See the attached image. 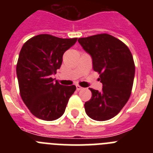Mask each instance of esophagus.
I'll use <instances>...</instances> for the list:
<instances>
[{"label": "esophagus", "mask_w": 153, "mask_h": 153, "mask_svg": "<svg viewBox=\"0 0 153 153\" xmlns=\"http://www.w3.org/2000/svg\"><path fill=\"white\" fill-rule=\"evenodd\" d=\"M82 89H83V87H81V86H79V85H77V86H76V90H81Z\"/></svg>", "instance_id": "esophagus-1"}]
</instances>
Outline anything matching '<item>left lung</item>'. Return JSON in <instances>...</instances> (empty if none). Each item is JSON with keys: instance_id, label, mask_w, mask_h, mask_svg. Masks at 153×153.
I'll use <instances>...</instances> for the list:
<instances>
[{"instance_id": "left-lung-1", "label": "left lung", "mask_w": 153, "mask_h": 153, "mask_svg": "<svg viewBox=\"0 0 153 153\" xmlns=\"http://www.w3.org/2000/svg\"><path fill=\"white\" fill-rule=\"evenodd\" d=\"M78 42L91 56L93 70L102 83L100 92L90 88L92 97L85 102V111L97 121L110 120L130 97L135 76L132 53L121 40L107 33L79 38Z\"/></svg>"}]
</instances>
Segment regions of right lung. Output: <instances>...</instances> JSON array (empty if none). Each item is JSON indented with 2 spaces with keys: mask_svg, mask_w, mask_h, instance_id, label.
Segmentation results:
<instances>
[{
  "mask_svg": "<svg viewBox=\"0 0 153 153\" xmlns=\"http://www.w3.org/2000/svg\"><path fill=\"white\" fill-rule=\"evenodd\" d=\"M76 40L40 34L21 48L17 64L20 93L31 113L40 120L53 121L62 117L76 90V86L60 84L52 76L60 69L65 51Z\"/></svg>",
  "mask_w": 153,
  "mask_h": 153,
  "instance_id": "add662e5",
  "label": "right lung"
}]
</instances>
